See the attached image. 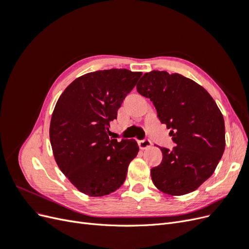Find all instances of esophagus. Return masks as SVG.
<instances>
[{
  "mask_svg": "<svg viewBox=\"0 0 249 249\" xmlns=\"http://www.w3.org/2000/svg\"><path fill=\"white\" fill-rule=\"evenodd\" d=\"M138 145L141 149H146V148L152 146V142H150V140H148V139L140 140V141H138Z\"/></svg>",
  "mask_w": 249,
  "mask_h": 249,
  "instance_id": "esophagus-1",
  "label": "esophagus"
}]
</instances>
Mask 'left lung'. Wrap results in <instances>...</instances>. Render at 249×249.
Wrapping results in <instances>:
<instances>
[{"instance_id":"1","label":"left lung","mask_w":249,"mask_h":249,"mask_svg":"<svg viewBox=\"0 0 249 249\" xmlns=\"http://www.w3.org/2000/svg\"><path fill=\"white\" fill-rule=\"evenodd\" d=\"M137 91L153 102L177 146L161 147L163 159L152 168L154 185L172 196L190 193L213 175L225 148L222 113L213 97L182 74L144 73Z\"/></svg>"}]
</instances>
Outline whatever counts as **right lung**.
<instances>
[{
  "label": "right lung",
  "mask_w": 249,
  "mask_h": 249,
  "mask_svg": "<svg viewBox=\"0 0 249 249\" xmlns=\"http://www.w3.org/2000/svg\"><path fill=\"white\" fill-rule=\"evenodd\" d=\"M142 72L112 69L72 81L58 99L50 124L55 161L77 189L100 197L116 191L139 147L109 137L112 120Z\"/></svg>",
  "instance_id": "obj_1"
}]
</instances>
